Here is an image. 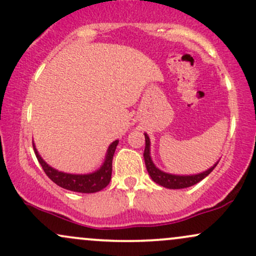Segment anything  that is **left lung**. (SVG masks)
<instances>
[{
  "instance_id": "1",
  "label": "left lung",
  "mask_w": 256,
  "mask_h": 256,
  "mask_svg": "<svg viewBox=\"0 0 256 256\" xmlns=\"http://www.w3.org/2000/svg\"><path fill=\"white\" fill-rule=\"evenodd\" d=\"M146 137V148L144 152H143V156H144L146 161V171H148L149 176H150L152 180L155 183H158L161 186L167 188V189H184V188L192 186V185L198 184V182H201L202 179L207 177L210 172L213 171L214 167L218 165V162L214 164V166L208 168L207 171L198 173V174H192V176H177V174H170V173L162 172L161 170H158L156 166L154 165V162L152 161L150 158V140H149L148 134H144Z\"/></svg>"
}]
</instances>
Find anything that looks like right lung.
Here are the masks:
<instances>
[{"label": "right lung", "mask_w": 256, "mask_h": 256, "mask_svg": "<svg viewBox=\"0 0 256 256\" xmlns=\"http://www.w3.org/2000/svg\"><path fill=\"white\" fill-rule=\"evenodd\" d=\"M118 143L119 140H114V142L108 146L107 155H106L104 165L100 167L98 171L89 173V174H71V173L58 171V170L49 166L48 164L40 158V155L38 154L34 144V150L37 156L38 162L42 166L43 171L46 172V174L48 176L55 184L64 188V189L71 190V192L91 194L98 192L100 190L104 189V188L110 184L112 177V161H113V155Z\"/></svg>", "instance_id": "obj_1"}]
</instances>
